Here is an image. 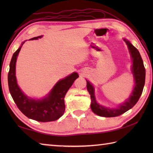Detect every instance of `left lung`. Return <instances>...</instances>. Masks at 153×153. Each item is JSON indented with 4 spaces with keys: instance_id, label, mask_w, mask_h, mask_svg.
<instances>
[{
    "instance_id": "obj_1",
    "label": "left lung",
    "mask_w": 153,
    "mask_h": 153,
    "mask_svg": "<svg viewBox=\"0 0 153 153\" xmlns=\"http://www.w3.org/2000/svg\"><path fill=\"white\" fill-rule=\"evenodd\" d=\"M129 49L131 58V72L134 78V87L129 98L124 102L120 104L116 108H110L102 106L97 102L95 95V88L88 80L87 82V89L91 95V108L95 114L102 117H116L125 113L137 102L143 92L145 82V69L143 62L139 51L126 39L123 38Z\"/></svg>"
}]
</instances>
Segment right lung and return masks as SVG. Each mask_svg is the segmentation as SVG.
I'll list each match as a JSON object with an SVG mask.
<instances>
[{
	"label": "right lung",
	"mask_w": 153,
	"mask_h": 153,
	"mask_svg": "<svg viewBox=\"0 0 153 153\" xmlns=\"http://www.w3.org/2000/svg\"><path fill=\"white\" fill-rule=\"evenodd\" d=\"M42 37L43 35H41L31 38L30 40H37ZM24 43L25 41L23 42L13 54L10 63L8 74L10 93L19 110L27 118L41 122L55 121L63 115L65 111V95L79 76L77 72H73L60 79L43 98L35 99L29 97L19 88L16 76V60Z\"/></svg>",
	"instance_id": "right-lung-1"
}]
</instances>
